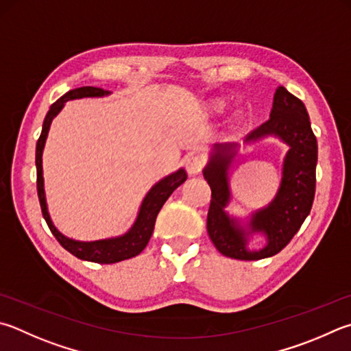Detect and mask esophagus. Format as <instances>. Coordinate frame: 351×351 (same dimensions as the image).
I'll return each mask as SVG.
<instances>
[{
    "label": "esophagus",
    "instance_id": "34e87169",
    "mask_svg": "<svg viewBox=\"0 0 351 351\" xmlns=\"http://www.w3.org/2000/svg\"><path fill=\"white\" fill-rule=\"evenodd\" d=\"M186 169L189 175H199L204 169V158L201 155H190L186 158Z\"/></svg>",
    "mask_w": 351,
    "mask_h": 351
}]
</instances>
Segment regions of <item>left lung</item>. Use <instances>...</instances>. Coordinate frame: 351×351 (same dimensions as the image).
Masks as SVG:
<instances>
[{
	"label": "left lung",
	"instance_id": "8db88e82",
	"mask_svg": "<svg viewBox=\"0 0 351 351\" xmlns=\"http://www.w3.org/2000/svg\"><path fill=\"white\" fill-rule=\"evenodd\" d=\"M265 136H276L289 145L284 158L282 180L278 193L269 206L242 222L226 212L230 202L228 169L237 156L239 144H215L202 175L212 189L207 215V232L218 252L228 258L258 261L282 250L301 228L315 199L317 143L310 125L304 103L285 87L276 88L270 118L252 130L245 143ZM253 232H263L267 244L261 251H248L247 241Z\"/></svg>",
	"mask_w": 351,
	"mask_h": 351
}]
</instances>
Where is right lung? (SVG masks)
Segmentation results:
<instances>
[{
    "instance_id": "obj_1",
    "label": "right lung",
    "mask_w": 351,
    "mask_h": 351,
    "mask_svg": "<svg viewBox=\"0 0 351 351\" xmlns=\"http://www.w3.org/2000/svg\"><path fill=\"white\" fill-rule=\"evenodd\" d=\"M106 95H110V92L99 87H92V86L78 87L67 92L66 95H62L56 103L50 106L46 118H44L40 139H38L36 143L35 162H36V189H38V197H40V204H41V212H43L44 219L47 222L50 232L53 233V237L58 239L60 244L64 247L67 252L72 253L76 258H80L82 261H90V263H98V264H114V263H119V261L136 256V254H139L144 250L145 245L149 244L152 233H154L155 221L159 210H161V207L164 206V202L169 199V196L187 180V173L184 169H180L178 171H175V173L165 176L161 181L156 182L143 199V204L141 207H139V212L136 216V221L133 222L130 230L125 232L124 234H121V237L84 242V241L70 239L64 237L61 232H58V228L53 226L52 219H50L47 202H46V193H44V178H43V150H44V144H46L50 124H52L53 118L61 112V109L64 107L67 101L78 99V98L106 97Z\"/></svg>"
}]
</instances>
